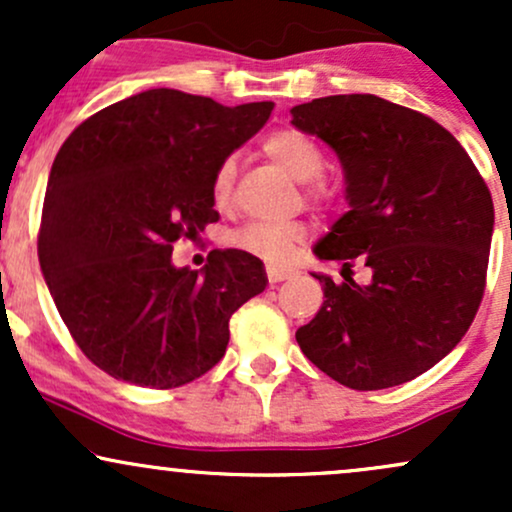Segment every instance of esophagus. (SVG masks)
<instances>
[{
	"label": "esophagus",
	"instance_id": "34e87169",
	"mask_svg": "<svg viewBox=\"0 0 512 512\" xmlns=\"http://www.w3.org/2000/svg\"><path fill=\"white\" fill-rule=\"evenodd\" d=\"M293 276V269H284V267H274V264H269L267 267V279L269 284H279V281H286Z\"/></svg>",
	"mask_w": 512,
	"mask_h": 512
}]
</instances>
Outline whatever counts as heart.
I'll return each mask as SVG.
<instances>
[{
  "label": "heart",
  "instance_id": "obj_1",
  "mask_svg": "<svg viewBox=\"0 0 512 512\" xmlns=\"http://www.w3.org/2000/svg\"><path fill=\"white\" fill-rule=\"evenodd\" d=\"M262 151L267 154L269 161L284 168L293 180L308 182L305 185V197L310 202L320 204L327 199V187L320 182L322 170H325V156H322L320 146L313 139L305 137L298 129H276L262 142ZM238 163L233 156H226L216 166L214 178H211V195L214 202L223 207L233 195V185H236ZM305 240V228L301 223H264L255 221L248 226L238 228L228 236V243L233 248L250 252V255L262 257V260L272 264L289 262L296 252L298 245Z\"/></svg>",
  "mask_w": 512,
  "mask_h": 512
}]
</instances>
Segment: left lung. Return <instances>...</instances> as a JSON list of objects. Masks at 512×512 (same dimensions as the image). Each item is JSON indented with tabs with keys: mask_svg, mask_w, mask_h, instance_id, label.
Wrapping results in <instances>:
<instances>
[{
	"mask_svg": "<svg viewBox=\"0 0 512 512\" xmlns=\"http://www.w3.org/2000/svg\"><path fill=\"white\" fill-rule=\"evenodd\" d=\"M344 168L349 211L315 255L361 260L368 286L313 274L325 303L296 342L351 390H385L455 349L486 289L491 192L460 142L436 120L370 93L315 98L291 110Z\"/></svg>",
	"mask_w": 512,
	"mask_h": 512,
	"instance_id": "1",
	"label": "left lung"
}]
</instances>
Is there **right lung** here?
Returning <instances> with one entry per match:
<instances>
[{
    "instance_id": "right-lung-1",
    "label": "right lung",
    "mask_w": 512,
    "mask_h": 512,
    "mask_svg": "<svg viewBox=\"0 0 512 512\" xmlns=\"http://www.w3.org/2000/svg\"><path fill=\"white\" fill-rule=\"evenodd\" d=\"M272 108L151 88L88 117L55 156L40 269L74 342L115 380L170 390L202 378L226 354L231 315L267 286L245 250H211L202 274L170 255L219 221L214 170Z\"/></svg>"
}]
</instances>
